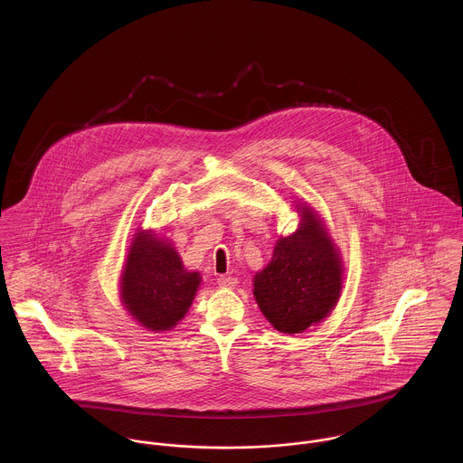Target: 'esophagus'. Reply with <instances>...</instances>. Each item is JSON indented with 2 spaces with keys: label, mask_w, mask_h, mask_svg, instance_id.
<instances>
[{
  "label": "esophagus",
  "mask_w": 463,
  "mask_h": 463,
  "mask_svg": "<svg viewBox=\"0 0 463 463\" xmlns=\"http://www.w3.org/2000/svg\"><path fill=\"white\" fill-rule=\"evenodd\" d=\"M217 285H219V287H224V288H233V287L237 285V278L221 274V276L217 278Z\"/></svg>",
  "instance_id": "esophagus-1"
}]
</instances>
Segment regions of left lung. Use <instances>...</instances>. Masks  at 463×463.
I'll return each instance as SVG.
<instances>
[{
  "label": "left lung",
  "instance_id": "obj_1",
  "mask_svg": "<svg viewBox=\"0 0 463 463\" xmlns=\"http://www.w3.org/2000/svg\"><path fill=\"white\" fill-rule=\"evenodd\" d=\"M299 228L276 241L272 259L255 274V299L281 333H301L335 308L342 288V260L323 221L303 204Z\"/></svg>",
  "mask_w": 463,
  "mask_h": 463
}]
</instances>
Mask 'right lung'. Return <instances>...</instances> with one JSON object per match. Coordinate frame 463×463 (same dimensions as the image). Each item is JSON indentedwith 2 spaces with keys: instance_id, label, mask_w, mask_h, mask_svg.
I'll return each instance as SVG.
<instances>
[{
  "instance_id": "obj_1",
  "label": "right lung",
  "mask_w": 463,
  "mask_h": 463,
  "mask_svg": "<svg viewBox=\"0 0 463 463\" xmlns=\"http://www.w3.org/2000/svg\"><path fill=\"white\" fill-rule=\"evenodd\" d=\"M201 276L189 272L171 242L151 230L133 237L121 276V299L135 321L151 331L175 328L189 312Z\"/></svg>"
}]
</instances>
